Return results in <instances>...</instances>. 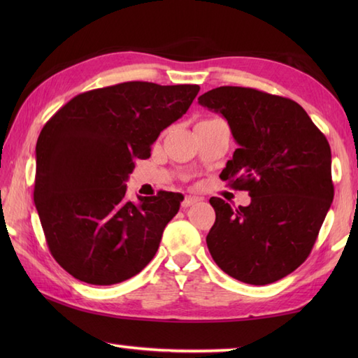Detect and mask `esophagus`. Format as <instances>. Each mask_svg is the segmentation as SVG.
I'll list each match as a JSON object with an SVG mask.
<instances>
[{
	"label": "esophagus",
	"instance_id": "esophagus-1",
	"mask_svg": "<svg viewBox=\"0 0 358 358\" xmlns=\"http://www.w3.org/2000/svg\"><path fill=\"white\" fill-rule=\"evenodd\" d=\"M199 201H201V199L200 196H192V195H186L185 196V200H183V208H191V206H194L195 203H199Z\"/></svg>",
	"mask_w": 358,
	"mask_h": 358
}]
</instances>
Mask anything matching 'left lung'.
I'll return each mask as SVG.
<instances>
[{
	"label": "left lung",
	"mask_w": 358,
	"mask_h": 358,
	"mask_svg": "<svg viewBox=\"0 0 358 358\" xmlns=\"http://www.w3.org/2000/svg\"><path fill=\"white\" fill-rule=\"evenodd\" d=\"M227 120L238 149L220 178L248 191L232 209L212 196L209 252L227 275L269 285L309 257L334 199L331 148L306 110L289 98L252 87L222 86L199 98Z\"/></svg>",
	"instance_id": "obj_1"
}]
</instances>
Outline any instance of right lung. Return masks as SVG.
Segmentation results:
<instances>
[{
  "label": "right lung",
  "mask_w": 358,
  "mask_h": 358,
  "mask_svg": "<svg viewBox=\"0 0 358 358\" xmlns=\"http://www.w3.org/2000/svg\"><path fill=\"white\" fill-rule=\"evenodd\" d=\"M200 86L127 81L73 96L36 141L34 200L52 257L89 285L121 283L146 268L181 194L126 199L135 159L192 104Z\"/></svg>",
  "instance_id": "1"
}]
</instances>
